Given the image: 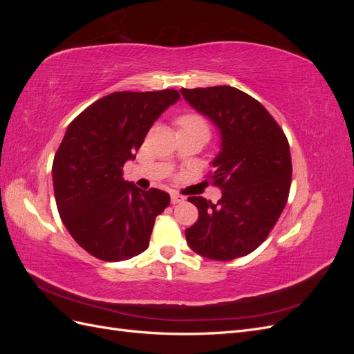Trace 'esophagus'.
<instances>
[{
  "label": "esophagus",
  "instance_id": "34e87169",
  "mask_svg": "<svg viewBox=\"0 0 354 354\" xmlns=\"http://www.w3.org/2000/svg\"><path fill=\"white\" fill-rule=\"evenodd\" d=\"M185 202V196H181L178 194H171V203H181Z\"/></svg>",
  "mask_w": 354,
  "mask_h": 354
}]
</instances>
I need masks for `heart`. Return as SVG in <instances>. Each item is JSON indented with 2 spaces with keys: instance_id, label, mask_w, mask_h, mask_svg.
I'll return each instance as SVG.
<instances>
[{
  "instance_id": "b5f03b06",
  "label": "heart",
  "mask_w": 354,
  "mask_h": 354,
  "mask_svg": "<svg viewBox=\"0 0 354 354\" xmlns=\"http://www.w3.org/2000/svg\"><path fill=\"white\" fill-rule=\"evenodd\" d=\"M177 124L180 125V128H203V130L208 131L207 121L196 113H187V115L180 116Z\"/></svg>"
}]
</instances>
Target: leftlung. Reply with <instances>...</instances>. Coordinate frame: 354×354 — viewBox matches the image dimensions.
I'll return each mask as SVG.
<instances>
[{
    "instance_id": "8db88e82",
    "label": "left lung",
    "mask_w": 354,
    "mask_h": 354,
    "mask_svg": "<svg viewBox=\"0 0 354 354\" xmlns=\"http://www.w3.org/2000/svg\"><path fill=\"white\" fill-rule=\"evenodd\" d=\"M180 93L220 134L209 178L221 187V199L187 198L199 217L186 229V241L205 259H238L259 248L286 205L292 176L288 140L264 106L238 88L217 85Z\"/></svg>"
}]
</instances>
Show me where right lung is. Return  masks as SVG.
<instances>
[{
	"instance_id": "obj_1",
	"label": "right lung",
	"mask_w": 354,
	"mask_h": 354,
	"mask_svg": "<svg viewBox=\"0 0 354 354\" xmlns=\"http://www.w3.org/2000/svg\"><path fill=\"white\" fill-rule=\"evenodd\" d=\"M176 90L118 91L69 124L53 160L60 218L77 243L103 261H122L149 246L156 216L169 205L164 190L138 189L122 177L147 131Z\"/></svg>"
}]
</instances>
